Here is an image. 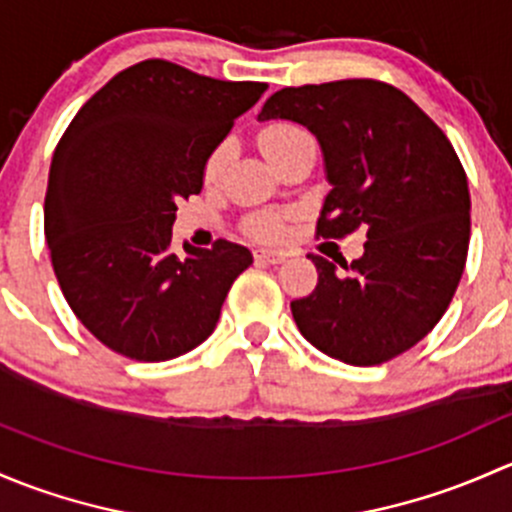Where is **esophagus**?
<instances>
[{"label":"esophagus","instance_id":"obj_1","mask_svg":"<svg viewBox=\"0 0 512 512\" xmlns=\"http://www.w3.org/2000/svg\"><path fill=\"white\" fill-rule=\"evenodd\" d=\"M256 261H261V263H273V266H276V263L286 261V254H281V251L261 249V251H256Z\"/></svg>","mask_w":512,"mask_h":512}]
</instances>
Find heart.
<instances>
[{"instance_id":"obj_1","label":"heart","mask_w":512,"mask_h":512,"mask_svg":"<svg viewBox=\"0 0 512 512\" xmlns=\"http://www.w3.org/2000/svg\"><path fill=\"white\" fill-rule=\"evenodd\" d=\"M300 138H308V133H305L303 128H298V125L271 123L261 130V135H258V145H261L263 155H266L268 160H273L278 152H283L288 145H293V142ZM229 155H231V147L226 145V142L212 152V157L207 160V177L209 179L217 177L219 172L224 170ZM246 229H249V234L258 236V239H276L278 231H281V226H278V221L271 217H254L249 221V226H246Z\"/></svg>"}]
</instances>
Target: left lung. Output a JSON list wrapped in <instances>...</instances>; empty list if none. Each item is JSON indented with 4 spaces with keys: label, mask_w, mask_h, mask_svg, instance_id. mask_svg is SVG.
Here are the masks:
<instances>
[{
    "label": "left lung",
    "mask_w": 512,
    "mask_h": 512,
    "mask_svg": "<svg viewBox=\"0 0 512 512\" xmlns=\"http://www.w3.org/2000/svg\"><path fill=\"white\" fill-rule=\"evenodd\" d=\"M258 120H291L318 138L320 236L367 231L340 273L313 258L318 286L293 300L300 335L347 365H382L426 337L449 308L471 239L468 179L439 125L399 88L370 78L283 88Z\"/></svg>",
    "instance_id": "8db88e82"
}]
</instances>
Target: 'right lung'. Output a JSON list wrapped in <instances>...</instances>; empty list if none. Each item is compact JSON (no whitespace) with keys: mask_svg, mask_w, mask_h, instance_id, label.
Listing matches in <instances>:
<instances>
[{"mask_svg":"<svg viewBox=\"0 0 512 512\" xmlns=\"http://www.w3.org/2000/svg\"><path fill=\"white\" fill-rule=\"evenodd\" d=\"M266 83L217 81L150 59L83 105L54 152L44 231L76 318L118 355L175 360L217 328L254 263L246 246L172 249L177 202L202 192L212 152Z\"/></svg>","mask_w":512,"mask_h":512,"instance_id":"obj_1","label":"right lung"}]
</instances>
